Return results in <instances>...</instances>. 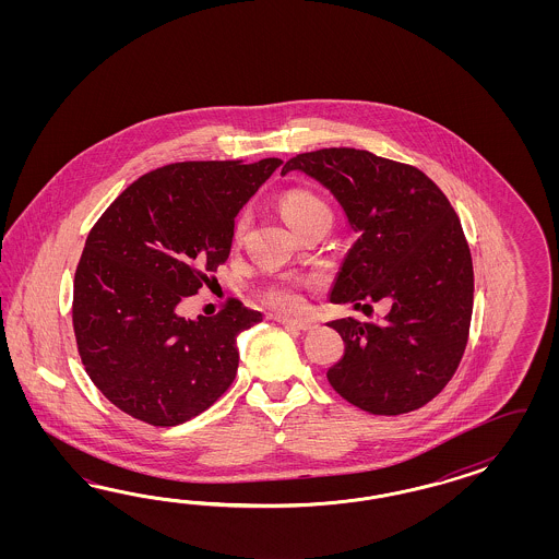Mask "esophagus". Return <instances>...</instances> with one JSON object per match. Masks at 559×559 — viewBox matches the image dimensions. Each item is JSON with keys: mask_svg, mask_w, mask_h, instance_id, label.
<instances>
[{"mask_svg": "<svg viewBox=\"0 0 559 559\" xmlns=\"http://www.w3.org/2000/svg\"><path fill=\"white\" fill-rule=\"evenodd\" d=\"M276 322L287 325V328H295V330H311L316 323L307 322V320H293V318H285V316H276Z\"/></svg>", "mask_w": 559, "mask_h": 559, "instance_id": "esophagus-1", "label": "esophagus"}]
</instances>
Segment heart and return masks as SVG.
I'll return each instance as SVG.
<instances>
[{
  "label": "heart",
  "mask_w": 559,
  "mask_h": 559,
  "mask_svg": "<svg viewBox=\"0 0 559 559\" xmlns=\"http://www.w3.org/2000/svg\"><path fill=\"white\" fill-rule=\"evenodd\" d=\"M278 206H281L283 217L287 219L288 225H290L293 229H297L299 225H304L305 221L311 219V217H316V215L328 213L325 204H323L316 194H311V192H307V190H288V192L283 194ZM246 227H248V219H246V217H241V219L237 221L236 239L243 236ZM266 299H269L276 309H281V311H297V309H301V305H304L301 290H299V285H295V283L283 285V287L271 288L269 295H266Z\"/></svg>",
  "instance_id": "obj_1"
}]
</instances>
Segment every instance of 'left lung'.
I'll return each instance as SVG.
<instances>
[{"label": "left lung", "instance_id": "left-lung-1", "mask_svg": "<svg viewBox=\"0 0 559 559\" xmlns=\"http://www.w3.org/2000/svg\"><path fill=\"white\" fill-rule=\"evenodd\" d=\"M288 171L325 188L356 236L330 301L390 307L381 322L328 323L346 344L330 385L379 416L423 407L457 371L474 309V264L453 206L420 169L371 152L301 153L281 176Z\"/></svg>", "mask_w": 559, "mask_h": 559}]
</instances>
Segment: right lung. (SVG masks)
I'll list each match as a JSON object with an SVG mask.
<instances>
[{"label": "right lung", "mask_w": 559, "mask_h": 559, "mask_svg": "<svg viewBox=\"0 0 559 559\" xmlns=\"http://www.w3.org/2000/svg\"><path fill=\"white\" fill-rule=\"evenodd\" d=\"M281 164L153 169L90 231L73 283V330L85 372L124 414L153 426L187 423L236 379L237 336L262 313L231 301L215 318L187 320L178 305L229 258L237 213Z\"/></svg>", "instance_id": "1"}]
</instances>
